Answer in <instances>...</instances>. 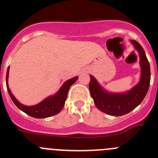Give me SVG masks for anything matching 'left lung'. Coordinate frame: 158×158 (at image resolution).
<instances>
[{
    "label": "left lung",
    "instance_id": "obj_1",
    "mask_svg": "<svg viewBox=\"0 0 158 158\" xmlns=\"http://www.w3.org/2000/svg\"><path fill=\"white\" fill-rule=\"evenodd\" d=\"M139 54L141 67L140 80L136 85L124 93H110L100 85L96 78L90 75L89 91L94 104L100 111L113 116L127 114L142 103L148 92L150 83V66L142 46L135 40H131Z\"/></svg>",
    "mask_w": 158,
    "mask_h": 158
}]
</instances>
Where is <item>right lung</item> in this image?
Instances as JSON below:
<instances>
[{
  "label": "right lung",
  "mask_w": 158,
  "mask_h": 158,
  "mask_svg": "<svg viewBox=\"0 0 158 158\" xmlns=\"http://www.w3.org/2000/svg\"><path fill=\"white\" fill-rule=\"evenodd\" d=\"M8 72H9V66L8 67V69H7L6 85L8 94L10 96L12 100L19 110H21L22 111H23L30 116L37 118H47V117L53 116L54 115H57L58 113L62 111L64 105H65V102L66 100L67 94H68L69 88L73 84L76 82L78 78V77L77 76L66 81L55 94L48 96L39 104L33 106H26L22 104L21 103H19L16 100V97L13 96V94L11 92L10 89L8 88Z\"/></svg>",
  "instance_id": "right-lung-1"
}]
</instances>
